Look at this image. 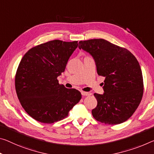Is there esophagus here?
Returning <instances> with one entry per match:
<instances>
[{
	"mask_svg": "<svg viewBox=\"0 0 154 154\" xmlns=\"http://www.w3.org/2000/svg\"><path fill=\"white\" fill-rule=\"evenodd\" d=\"M82 94L83 95V96H89V95H90L91 94L89 93V92H86L82 91Z\"/></svg>",
	"mask_w": 154,
	"mask_h": 154,
	"instance_id": "esophagus-1",
	"label": "esophagus"
}]
</instances>
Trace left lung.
Wrapping results in <instances>:
<instances>
[{"label": "left lung", "instance_id": "left-lung-1", "mask_svg": "<svg viewBox=\"0 0 154 154\" xmlns=\"http://www.w3.org/2000/svg\"><path fill=\"white\" fill-rule=\"evenodd\" d=\"M79 48L93 57L97 73L105 77L103 94H94L97 106L92 110V116L109 125L126 121L138 108L143 95V74L135 56L103 39L80 41Z\"/></svg>", "mask_w": 154, "mask_h": 154}]
</instances>
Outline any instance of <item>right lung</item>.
I'll return each instance as SVG.
<instances>
[{"instance_id":"1","label":"right lung","mask_w":154,"mask_h":154,"mask_svg":"<svg viewBox=\"0 0 154 154\" xmlns=\"http://www.w3.org/2000/svg\"><path fill=\"white\" fill-rule=\"evenodd\" d=\"M77 42L51 40L31 48L22 58L16 91L22 107L35 120L48 124L62 120L82 99L79 90L68 89L57 80Z\"/></svg>"}]
</instances>
